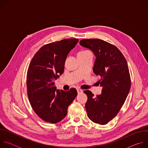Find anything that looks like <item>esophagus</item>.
<instances>
[{"label":"esophagus","mask_w":148,"mask_h":148,"mask_svg":"<svg viewBox=\"0 0 148 148\" xmlns=\"http://www.w3.org/2000/svg\"><path fill=\"white\" fill-rule=\"evenodd\" d=\"M77 92H78V94H80L82 92V90L80 88H77Z\"/></svg>","instance_id":"esophagus-1"}]
</instances>
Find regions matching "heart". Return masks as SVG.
Returning a JSON list of instances; mask_svg holds the SVG:
<instances>
[{"mask_svg":"<svg viewBox=\"0 0 148 148\" xmlns=\"http://www.w3.org/2000/svg\"><path fill=\"white\" fill-rule=\"evenodd\" d=\"M88 52V51H80L78 54H82V53H87Z\"/></svg>","mask_w":148,"mask_h":148,"instance_id":"b5f03b06","label":"heart"}]
</instances>
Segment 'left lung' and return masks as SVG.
<instances>
[{"label":"left lung","mask_w":148,"mask_h":148,"mask_svg":"<svg viewBox=\"0 0 148 148\" xmlns=\"http://www.w3.org/2000/svg\"><path fill=\"white\" fill-rule=\"evenodd\" d=\"M79 45L90 49L96 57L93 71L99 76L98 82L102 93L94 97L90 91L86 108L92 122L105 125L119 112L131 88V77L128 63L121 51L114 45L101 39H82Z\"/></svg>","instance_id":"1"}]
</instances>
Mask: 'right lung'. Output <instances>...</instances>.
I'll return each mask as SVG.
<instances>
[{
    "mask_svg": "<svg viewBox=\"0 0 148 148\" xmlns=\"http://www.w3.org/2000/svg\"><path fill=\"white\" fill-rule=\"evenodd\" d=\"M77 38H67L41 47L31 60L27 74V91L31 106L43 121L56 123L64 119L77 95L75 88L56 90L54 80L64 70L67 56Z\"/></svg>",
    "mask_w": 148,
    "mask_h": 148,
    "instance_id": "add662e5",
    "label": "right lung"
}]
</instances>
